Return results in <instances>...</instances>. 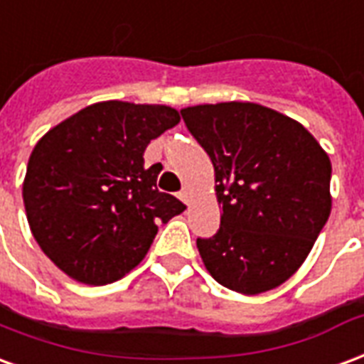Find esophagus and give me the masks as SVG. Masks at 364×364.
Masks as SVG:
<instances>
[{
  "label": "esophagus",
  "instance_id": "esophagus-1",
  "mask_svg": "<svg viewBox=\"0 0 364 364\" xmlns=\"http://www.w3.org/2000/svg\"><path fill=\"white\" fill-rule=\"evenodd\" d=\"M179 198H181L185 204L191 203V189H189V187H183V191L179 193Z\"/></svg>",
  "mask_w": 364,
  "mask_h": 364
}]
</instances>
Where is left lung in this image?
<instances>
[{
  "instance_id": "8db88e82",
  "label": "left lung",
  "mask_w": 364,
  "mask_h": 364,
  "mask_svg": "<svg viewBox=\"0 0 364 364\" xmlns=\"http://www.w3.org/2000/svg\"><path fill=\"white\" fill-rule=\"evenodd\" d=\"M183 121L214 166L220 230L196 247L210 276L258 295L291 278L332 210V164L299 121L252 102L200 104Z\"/></svg>"
}]
</instances>
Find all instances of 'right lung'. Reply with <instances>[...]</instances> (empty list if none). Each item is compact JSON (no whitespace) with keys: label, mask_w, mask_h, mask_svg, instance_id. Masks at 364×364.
Wrapping results in <instances>:
<instances>
[{"label":"right lung","mask_w":364,"mask_h":364,"mask_svg":"<svg viewBox=\"0 0 364 364\" xmlns=\"http://www.w3.org/2000/svg\"><path fill=\"white\" fill-rule=\"evenodd\" d=\"M158 104L98 102L50 129L26 166L23 200L40 249L75 282H117L141 262L158 233L187 208L156 187L144 168L152 139L179 123Z\"/></svg>","instance_id":"right-lung-1"}]
</instances>
